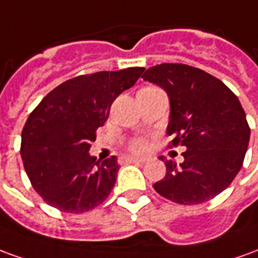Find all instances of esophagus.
I'll use <instances>...</instances> for the list:
<instances>
[{
	"mask_svg": "<svg viewBox=\"0 0 258 258\" xmlns=\"http://www.w3.org/2000/svg\"><path fill=\"white\" fill-rule=\"evenodd\" d=\"M123 162L124 163H144L145 160L138 159V158H124Z\"/></svg>",
	"mask_w": 258,
	"mask_h": 258,
	"instance_id": "34e87169",
	"label": "esophagus"
}]
</instances>
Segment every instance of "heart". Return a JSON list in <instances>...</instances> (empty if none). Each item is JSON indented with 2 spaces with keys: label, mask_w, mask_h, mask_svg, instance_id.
I'll return each mask as SVG.
<instances>
[{
  "label": "heart",
  "mask_w": 258,
  "mask_h": 258,
  "mask_svg": "<svg viewBox=\"0 0 258 258\" xmlns=\"http://www.w3.org/2000/svg\"><path fill=\"white\" fill-rule=\"evenodd\" d=\"M130 149L134 154H145L148 151V144L145 140H135L130 144Z\"/></svg>",
  "instance_id": "1"
}]
</instances>
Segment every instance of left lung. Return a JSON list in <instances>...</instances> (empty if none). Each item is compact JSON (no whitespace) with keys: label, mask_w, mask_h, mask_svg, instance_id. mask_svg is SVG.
Listing matches in <instances>:
<instances>
[{"label":"left lung","mask_w":258,"mask_h":258,"mask_svg":"<svg viewBox=\"0 0 258 258\" xmlns=\"http://www.w3.org/2000/svg\"><path fill=\"white\" fill-rule=\"evenodd\" d=\"M142 78L167 93V134L174 145L187 148L180 165L165 162L166 176L154 188L184 205L217 197L242 169L248 147L250 128L239 99L222 81L184 64L151 67Z\"/></svg>","instance_id":"left-lung-1"}]
</instances>
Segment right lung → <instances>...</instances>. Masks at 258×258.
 Returning <instances> with one entry per match:
<instances>
[{
    "mask_svg": "<svg viewBox=\"0 0 258 258\" xmlns=\"http://www.w3.org/2000/svg\"><path fill=\"white\" fill-rule=\"evenodd\" d=\"M145 68L81 75L48 93L22 130L21 156L36 192L62 212L81 214L103 203L116 184V156L96 160L91 141L114 99L134 85Z\"/></svg>",
    "mask_w": 258,
    "mask_h": 258,
    "instance_id": "1",
    "label": "right lung"
}]
</instances>
